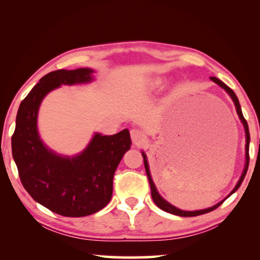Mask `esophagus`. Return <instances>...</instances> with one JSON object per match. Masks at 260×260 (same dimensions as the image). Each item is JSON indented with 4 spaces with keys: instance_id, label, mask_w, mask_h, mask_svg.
I'll use <instances>...</instances> for the list:
<instances>
[{
    "instance_id": "obj_1",
    "label": "esophagus",
    "mask_w": 260,
    "mask_h": 260,
    "mask_svg": "<svg viewBox=\"0 0 260 260\" xmlns=\"http://www.w3.org/2000/svg\"><path fill=\"white\" fill-rule=\"evenodd\" d=\"M130 136H131V140H133V143L135 145H142L145 143V140H146V136L144 135V133L142 131L138 130V129H133L130 131Z\"/></svg>"
}]
</instances>
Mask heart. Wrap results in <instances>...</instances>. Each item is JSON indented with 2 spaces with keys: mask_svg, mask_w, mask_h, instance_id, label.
I'll return each mask as SVG.
<instances>
[{
  "mask_svg": "<svg viewBox=\"0 0 260 260\" xmlns=\"http://www.w3.org/2000/svg\"><path fill=\"white\" fill-rule=\"evenodd\" d=\"M163 84V80L162 79H155V80H152L149 81L147 85H146V89L148 91H154V90H157L160 89Z\"/></svg>",
  "mask_w": 260,
  "mask_h": 260,
  "instance_id": "b5f03b06",
  "label": "heart"
}]
</instances>
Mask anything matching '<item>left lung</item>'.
<instances>
[{
  "mask_svg": "<svg viewBox=\"0 0 260 260\" xmlns=\"http://www.w3.org/2000/svg\"><path fill=\"white\" fill-rule=\"evenodd\" d=\"M210 80L212 82H215L216 84H218L220 86V88L224 89L227 93L230 94V97L232 98V100H233V103L235 105V108H236V113H238L239 115V118L241 120V122H242V124L244 126V133H245V165H244V169H243V172L242 175H241L240 179L238 181V184H236V186L234 187V189L232 190V192L229 194L230 198L232 194L235 193L236 190L239 189V187L241 186V184H242V181L244 179L245 175H247V171H248V167H249V144H250V134H249V126H248V123L247 121H245V118L243 117V114H242V109H241V106H240V103H239V99L238 97H236V94L234 93V91L232 90L231 88H229L224 82H221L219 79H217V77H210ZM142 155L144 157V165H145V170H146V174H147V177H148V181H149V186H151V193H152V199L154 203L156 204V206L161 209V210L166 211V212H169V213H172V215H176V216H180V217H195V216H200V215H203V213H208L210 212L212 210H215V209H217L218 207L220 206V204L225 201V200L227 199H224L222 201L218 202L217 204H215L213 207H210V208H207V209H203V210H195V211H186V210H181V209H178L175 206H172L171 203H169L167 201V200L163 199L160 193L157 192V189L155 187V184H154V181L152 179V176H151V171H149V166H148V161H147V156L146 154H145V152L142 151Z\"/></svg>",
  "mask_w": 260,
  "mask_h": 260,
  "instance_id": "obj_1",
  "label": "left lung"
}]
</instances>
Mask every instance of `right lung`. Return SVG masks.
I'll return each mask as SVG.
<instances>
[{"instance_id": "right-lung-1", "label": "right lung", "mask_w": 260, "mask_h": 260, "mask_svg": "<svg viewBox=\"0 0 260 260\" xmlns=\"http://www.w3.org/2000/svg\"><path fill=\"white\" fill-rule=\"evenodd\" d=\"M93 73L91 68H77L44 75L21 102L11 138L22 186L36 202L65 217L89 216L107 206L114 174L131 145L127 129L112 136L95 133L80 154L65 156L41 139L38 115L45 95L61 85L90 83Z\"/></svg>"}]
</instances>
